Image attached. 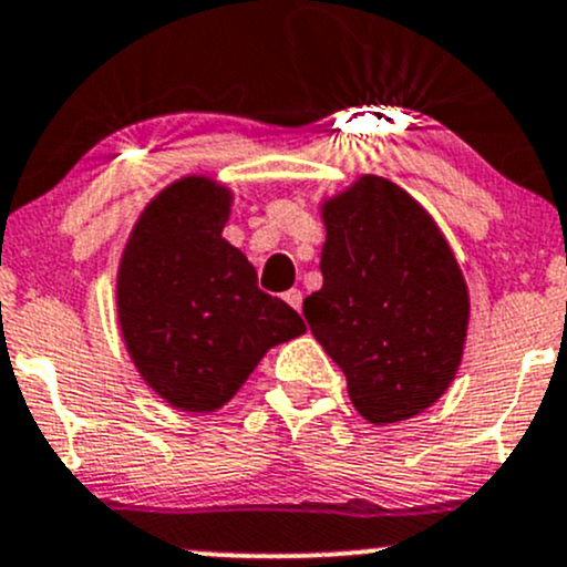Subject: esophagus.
<instances>
[{
	"label": "esophagus",
	"instance_id": "obj_1",
	"mask_svg": "<svg viewBox=\"0 0 567 567\" xmlns=\"http://www.w3.org/2000/svg\"><path fill=\"white\" fill-rule=\"evenodd\" d=\"M282 298H285V303H288V307H293L296 312H301V303H303V293L298 288H293V290H288V293H282Z\"/></svg>",
	"mask_w": 567,
	"mask_h": 567
}]
</instances>
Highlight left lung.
<instances>
[{"mask_svg":"<svg viewBox=\"0 0 567 567\" xmlns=\"http://www.w3.org/2000/svg\"><path fill=\"white\" fill-rule=\"evenodd\" d=\"M322 288L303 301L315 339L344 371L374 425L433 406L468 333V288L433 217L384 177L365 174L322 204Z\"/></svg>","mask_w":567,"mask_h":567,"instance_id":"obj_1","label":"left lung"}]
</instances>
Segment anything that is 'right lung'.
<instances>
[{
  "label": "right lung",
  "mask_w": 567,
  "mask_h": 567,
  "mask_svg": "<svg viewBox=\"0 0 567 567\" xmlns=\"http://www.w3.org/2000/svg\"><path fill=\"white\" fill-rule=\"evenodd\" d=\"M228 213L226 185L177 179L140 215L117 269L126 350L142 379L183 412L220 409L271 347L307 331L223 239Z\"/></svg>",
  "instance_id": "add662e5"
}]
</instances>
